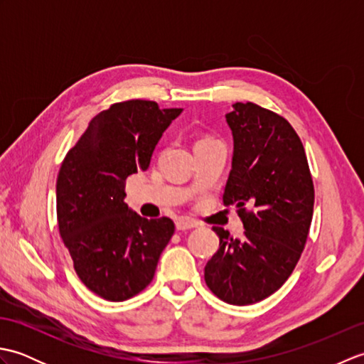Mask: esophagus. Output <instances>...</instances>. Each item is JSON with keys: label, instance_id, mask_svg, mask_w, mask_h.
<instances>
[{"label": "esophagus", "instance_id": "obj_1", "mask_svg": "<svg viewBox=\"0 0 364 364\" xmlns=\"http://www.w3.org/2000/svg\"><path fill=\"white\" fill-rule=\"evenodd\" d=\"M175 225H176V230H178V231H186V230L196 228L197 223H196L194 220H189V219H178V220L175 222Z\"/></svg>", "mask_w": 364, "mask_h": 364}]
</instances>
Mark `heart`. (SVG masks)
<instances>
[{
	"label": "heart",
	"instance_id": "b5f03b06",
	"mask_svg": "<svg viewBox=\"0 0 364 364\" xmlns=\"http://www.w3.org/2000/svg\"><path fill=\"white\" fill-rule=\"evenodd\" d=\"M202 141H203V139H202Z\"/></svg>",
	"mask_w": 364,
	"mask_h": 364
}]
</instances>
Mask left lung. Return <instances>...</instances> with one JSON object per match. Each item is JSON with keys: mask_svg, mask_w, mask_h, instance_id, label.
<instances>
[{"mask_svg": "<svg viewBox=\"0 0 364 364\" xmlns=\"http://www.w3.org/2000/svg\"><path fill=\"white\" fill-rule=\"evenodd\" d=\"M227 114L235 151L223 203L244 223L241 239L213 227L219 250L205 267L214 296L231 305L269 297L288 280L305 249L314 186L304 144L291 123L255 103Z\"/></svg>", "mask_w": 364, "mask_h": 364, "instance_id": "left-lung-1", "label": "left lung"}]
</instances>
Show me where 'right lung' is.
Returning a JSON list of instances; mask_svg holds the SVG:
<instances>
[{"instance_id":"right-lung-1","label":"right lung","mask_w":364,"mask_h":364,"mask_svg":"<svg viewBox=\"0 0 364 364\" xmlns=\"http://www.w3.org/2000/svg\"><path fill=\"white\" fill-rule=\"evenodd\" d=\"M181 111L149 100L114 103L89 122L60 164L59 235L80 280L106 300L144 291L175 231L172 219L149 220L128 210L125 186L129 175L149 168L154 146Z\"/></svg>"}]
</instances>
